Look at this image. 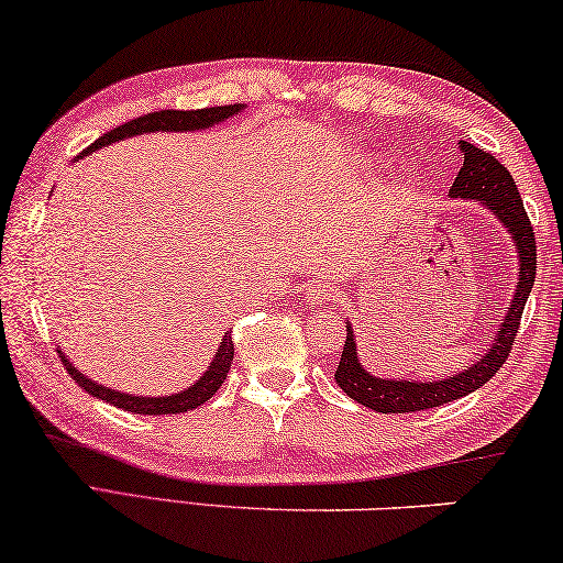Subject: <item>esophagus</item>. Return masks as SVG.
I'll return each instance as SVG.
<instances>
[{"label":"esophagus","mask_w":563,"mask_h":563,"mask_svg":"<svg viewBox=\"0 0 563 563\" xmlns=\"http://www.w3.org/2000/svg\"><path fill=\"white\" fill-rule=\"evenodd\" d=\"M306 298L310 300V303H316V306H321V303H325V298H329V283L325 280H308V285H306Z\"/></svg>","instance_id":"34e87169"}]
</instances>
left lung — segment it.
Returning <instances> with one entry per match:
<instances>
[{
  "label": "left lung",
  "instance_id": "8db88e82",
  "mask_svg": "<svg viewBox=\"0 0 563 563\" xmlns=\"http://www.w3.org/2000/svg\"><path fill=\"white\" fill-rule=\"evenodd\" d=\"M460 154H463V166H460L448 197L477 201L510 234V242H514L518 257V280L514 298H510L508 313L503 316L498 331L493 335L490 349L475 364L463 368V372L434 382L389 379V376H374L372 372H366L362 358H358L356 333L351 329V321H346V341H343L341 362L339 368H335V384L351 399L374 409V412H419V409L448 405L452 399H460L470 391L481 389L506 364L510 349H514L518 325H521L523 306L528 296H531L536 280V234L531 222H528L523 199L518 195L514 176H510V172L496 156L467 144V141H460Z\"/></svg>",
  "mask_w": 563,
  "mask_h": 563
}]
</instances>
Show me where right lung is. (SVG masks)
<instances>
[{
	"instance_id": "1",
	"label": "right lung",
	"mask_w": 563,
	"mask_h": 563,
	"mask_svg": "<svg viewBox=\"0 0 563 563\" xmlns=\"http://www.w3.org/2000/svg\"><path fill=\"white\" fill-rule=\"evenodd\" d=\"M245 108H247L245 103H234V106L201 108V111H156V113L141 115V119H133L129 123L119 125V129L103 133V136L93 141V144L82 151L78 158L93 154V151L103 146H111L115 141L141 136V133H156V131L184 133V131L212 129L217 123L234 119V115L245 111ZM78 158H75V162H78ZM57 354H60L63 366L67 368V374L73 376L75 384H78L80 389H86L88 394H93V397L108 401V405L125 409V412H133V415H179V412H189V409L201 407L217 389L222 387V382L228 379V372L234 358V343H232V331L224 333L220 349H217V354L212 358V364L207 366V372L201 374L191 387L176 394H164V397H139V394H125L119 389L103 387V384H98L93 379H88L86 374H80L78 368L73 366L70 358L63 354V349L57 351Z\"/></svg>"
}]
</instances>
